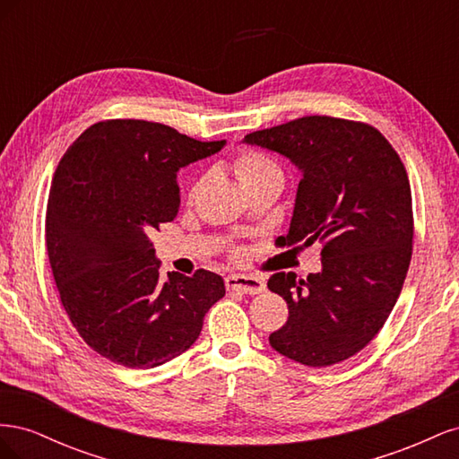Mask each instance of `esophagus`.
<instances>
[{
    "label": "esophagus",
    "mask_w": 459,
    "mask_h": 459,
    "mask_svg": "<svg viewBox=\"0 0 459 459\" xmlns=\"http://www.w3.org/2000/svg\"><path fill=\"white\" fill-rule=\"evenodd\" d=\"M226 287L230 290H239V293H245V295H258L266 289V283L253 275H228Z\"/></svg>",
    "instance_id": "34e87169"
}]
</instances>
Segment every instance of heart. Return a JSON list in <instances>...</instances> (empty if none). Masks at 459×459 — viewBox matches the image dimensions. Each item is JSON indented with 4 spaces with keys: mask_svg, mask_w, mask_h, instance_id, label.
<instances>
[{
    "mask_svg": "<svg viewBox=\"0 0 459 459\" xmlns=\"http://www.w3.org/2000/svg\"><path fill=\"white\" fill-rule=\"evenodd\" d=\"M233 170L241 186H248L264 176L280 172V169H277V164L273 160L255 151H247L243 155H239L233 164Z\"/></svg>",
    "mask_w": 459,
    "mask_h": 459,
    "instance_id": "heart-1",
    "label": "heart"
}]
</instances>
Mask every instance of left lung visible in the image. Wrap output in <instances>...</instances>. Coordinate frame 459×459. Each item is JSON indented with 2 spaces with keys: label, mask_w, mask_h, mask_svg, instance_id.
I'll use <instances>...</instances> for the list:
<instances>
[{
  "label": "left lung",
  "mask_w": 459,
  "mask_h": 459,
  "mask_svg": "<svg viewBox=\"0 0 459 459\" xmlns=\"http://www.w3.org/2000/svg\"><path fill=\"white\" fill-rule=\"evenodd\" d=\"M243 143L280 152L300 172L281 245H324L317 273L270 277L289 307L272 349L310 368L339 364L377 335L406 280L413 214L404 164L379 130L333 117H302Z\"/></svg>",
  "instance_id": "obj_1"
}]
</instances>
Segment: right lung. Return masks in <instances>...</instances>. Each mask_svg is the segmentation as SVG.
I'll return each instance as SVG.
<instances>
[{
    "instance_id": "right-lung-1",
    "label": "right lung",
    "mask_w": 459,
    "mask_h": 459,
    "mask_svg": "<svg viewBox=\"0 0 459 459\" xmlns=\"http://www.w3.org/2000/svg\"><path fill=\"white\" fill-rule=\"evenodd\" d=\"M226 142H197L159 122L105 120L66 149L53 174L46 245L73 325L110 362L149 369L197 341L226 295L214 272H172L149 235L179 208L178 172Z\"/></svg>"
}]
</instances>
